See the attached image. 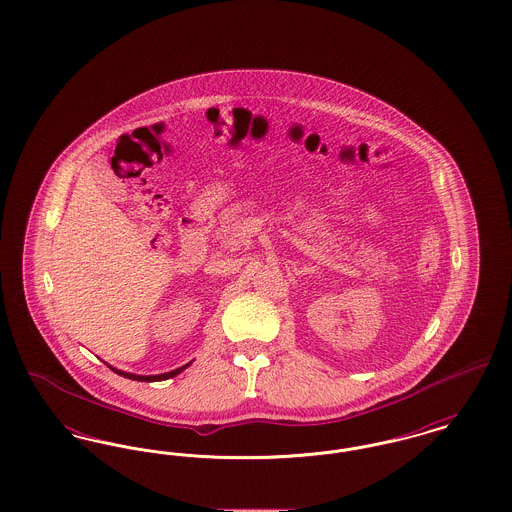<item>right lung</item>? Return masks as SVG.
<instances>
[{
    "instance_id": "add662e5",
    "label": "right lung",
    "mask_w": 512,
    "mask_h": 512,
    "mask_svg": "<svg viewBox=\"0 0 512 512\" xmlns=\"http://www.w3.org/2000/svg\"><path fill=\"white\" fill-rule=\"evenodd\" d=\"M192 363H188V365L180 366V368H174L171 372H165V374H155V376H140V374H130V372H122V370H117V368H113L111 366V370H115L119 376H124V378H130V380H138V382H159V380H169V378H174L176 374H180L186 366H190Z\"/></svg>"
}]
</instances>
